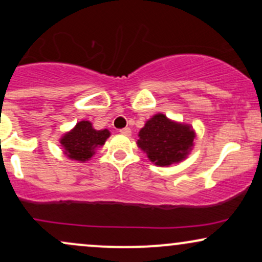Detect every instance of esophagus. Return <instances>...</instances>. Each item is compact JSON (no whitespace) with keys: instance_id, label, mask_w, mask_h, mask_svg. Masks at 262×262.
I'll return each instance as SVG.
<instances>
[{"instance_id":"34e87169","label":"esophagus","mask_w":262,"mask_h":262,"mask_svg":"<svg viewBox=\"0 0 262 262\" xmlns=\"http://www.w3.org/2000/svg\"><path fill=\"white\" fill-rule=\"evenodd\" d=\"M121 134H123V135H127V137H129V135L132 134V130H130V128H123V129H121Z\"/></svg>"}]
</instances>
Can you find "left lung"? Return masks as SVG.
<instances>
[{
	"label": "left lung",
	"instance_id": "obj_1",
	"mask_svg": "<svg viewBox=\"0 0 262 262\" xmlns=\"http://www.w3.org/2000/svg\"><path fill=\"white\" fill-rule=\"evenodd\" d=\"M194 137L189 124L173 122L158 113L140 129L137 144L155 165L169 166L186 159L193 146Z\"/></svg>",
	"mask_w": 262,
	"mask_h": 262
}]
</instances>
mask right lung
<instances>
[{
    "instance_id": "right-lung-1",
    "label": "right lung",
    "mask_w": 262,
    "mask_h": 262,
    "mask_svg": "<svg viewBox=\"0 0 262 262\" xmlns=\"http://www.w3.org/2000/svg\"><path fill=\"white\" fill-rule=\"evenodd\" d=\"M111 133L108 129L96 130L92 123L81 121L74 129L64 134L60 139V144L64 148V152L71 160L85 162L95 155L96 149L106 143Z\"/></svg>"
}]
</instances>
